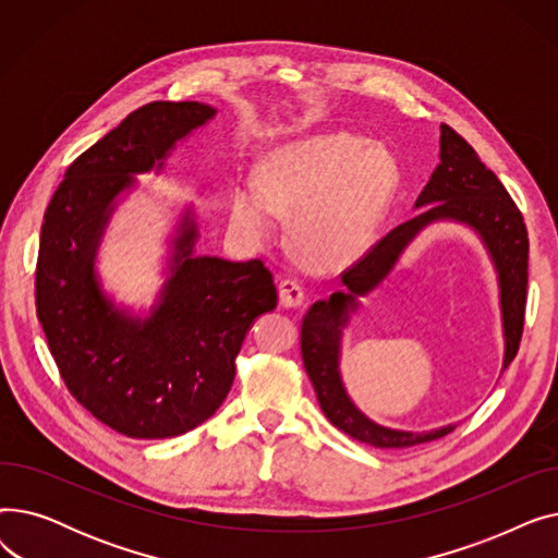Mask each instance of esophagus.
I'll return each instance as SVG.
<instances>
[{"instance_id":"obj_1","label":"esophagus","mask_w":558,"mask_h":558,"mask_svg":"<svg viewBox=\"0 0 558 558\" xmlns=\"http://www.w3.org/2000/svg\"><path fill=\"white\" fill-rule=\"evenodd\" d=\"M278 291H280V303H282L284 307H299V305H303V301H305L303 287H301L296 280H291V278L282 280V282L278 284Z\"/></svg>"}]
</instances>
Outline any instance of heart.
Here are the masks:
<instances>
[{"instance_id":"obj_1","label":"heart","mask_w":558,"mask_h":558,"mask_svg":"<svg viewBox=\"0 0 558 558\" xmlns=\"http://www.w3.org/2000/svg\"><path fill=\"white\" fill-rule=\"evenodd\" d=\"M400 185L396 158L379 144L328 133L280 144L262 156L257 187L238 185L232 219L267 240L274 217L291 221V248L314 271H343L377 240Z\"/></svg>"}]
</instances>
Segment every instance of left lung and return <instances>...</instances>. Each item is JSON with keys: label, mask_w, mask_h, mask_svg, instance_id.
<instances>
[{"label": "left lung", "mask_w": 558, "mask_h": 558, "mask_svg": "<svg viewBox=\"0 0 558 558\" xmlns=\"http://www.w3.org/2000/svg\"><path fill=\"white\" fill-rule=\"evenodd\" d=\"M438 142H441V162L416 198V208L423 210L414 219L396 226L360 262L345 269L341 274L345 291H335L328 301H316L303 316L301 326L303 364L324 414L348 436L375 448H412L436 441L454 429V425H446L429 432H404L377 425L348 398L339 373L341 330L350 314L360 307L357 299L371 294L391 274L402 251L425 226L457 221L471 226L480 234L500 282L505 328L502 371L513 362L520 348L526 303V257H530L522 215L500 179L454 129L441 124Z\"/></svg>", "instance_id": "1"}]
</instances>
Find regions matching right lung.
<instances>
[{
	"instance_id": "1",
	"label": "right lung",
	"mask_w": 558,
	"mask_h": 558,
	"mask_svg": "<svg viewBox=\"0 0 558 558\" xmlns=\"http://www.w3.org/2000/svg\"><path fill=\"white\" fill-rule=\"evenodd\" d=\"M198 101H151L83 151L53 192L40 230L36 307L70 393L131 438H171L208 421L234 379V357L278 291L262 259L194 255L192 210L173 240L171 276L146 318L117 310L95 257L117 196L162 169L175 142L215 117Z\"/></svg>"
}]
</instances>
